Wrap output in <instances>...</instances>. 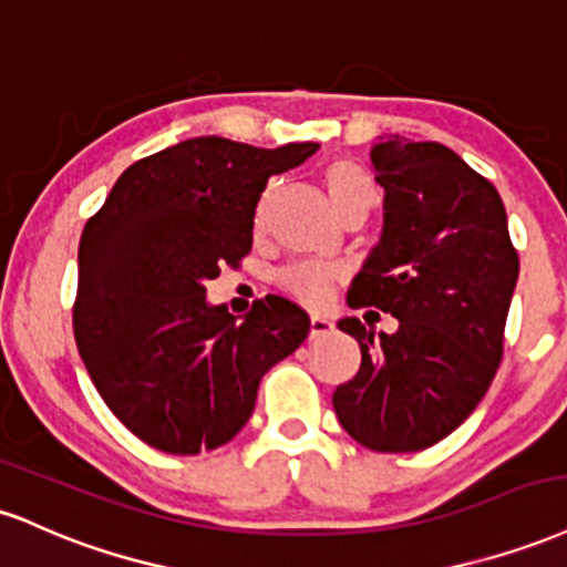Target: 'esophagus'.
<instances>
[{
  "label": "esophagus",
  "instance_id": "obj_1",
  "mask_svg": "<svg viewBox=\"0 0 567 567\" xmlns=\"http://www.w3.org/2000/svg\"><path fill=\"white\" fill-rule=\"evenodd\" d=\"M331 331H334V323H331L329 318H321V316L310 318V339L331 334Z\"/></svg>",
  "mask_w": 567,
  "mask_h": 567
}]
</instances>
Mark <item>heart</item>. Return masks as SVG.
Returning <instances> with one entry per match:
<instances>
[{
    "mask_svg": "<svg viewBox=\"0 0 567 567\" xmlns=\"http://www.w3.org/2000/svg\"><path fill=\"white\" fill-rule=\"evenodd\" d=\"M323 185L329 190L331 204H334L339 215L352 209L371 212L379 202L374 179L355 162H334L326 166ZM278 284L289 295H295L299 302L310 305V308H321V305H326V299H329L331 289H334L337 270L323 262H299L286 268L278 276Z\"/></svg>",
    "mask_w": 567,
    "mask_h": 567,
    "instance_id": "1",
    "label": "heart"
}]
</instances>
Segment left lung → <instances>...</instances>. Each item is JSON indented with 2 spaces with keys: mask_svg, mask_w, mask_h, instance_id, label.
Instances as JSON below:
<instances>
[{
  "mask_svg": "<svg viewBox=\"0 0 567 567\" xmlns=\"http://www.w3.org/2000/svg\"><path fill=\"white\" fill-rule=\"evenodd\" d=\"M371 164L384 228L348 302L390 312L398 331L337 323L361 344V369L331 403L352 441L409 454L451 435L488 392L520 259L498 190L451 148L388 135Z\"/></svg>",
  "mask_w": 567,
  "mask_h": 567,
  "instance_id": "obj_1",
  "label": "left lung"
}]
</instances>
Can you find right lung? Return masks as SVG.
Masks as SVG:
<instances>
[{
	"label": "right lung",
	"mask_w": 567,
	"mask_h": 567,
	"mask_svg": "<svg viewBox=\"0 0 567 567\" xmlns=\"http://www.w3.org/2000/svg\"><path fill=\"white\" fill-rule=\"evenodd\" d=\"M316 151L183 140L124 169L86 219L73 337L100 398L143 443L193 456L233 441L265 371L308 337L289 299L268 295L236 321L206 302V281L251 251L268 179Z\"/></svg>",
	"instance_id": "right-lung-1"
}]
</instances>
